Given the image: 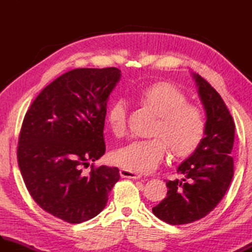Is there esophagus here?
Instances as JSON below:
<instances>
[{"label": "esophagus", "mask_w": 252, "mask_h": 252, "mask_svg": "<svg viewBox=\"0 0 252 252\" xmlns=\"http://www.w3.org/2000/svg\"><path fill=\"white\" fill-rule=\"evenodd\" d=\"M120 175L121 178H126V179H133V180H137L141 178V175L134 172V171H130L126 169H121L120 170Z\"/></svg>", "instance_id": "obj_1"}]
</instances>
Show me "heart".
<instances>
[{
	"mask_svg": "<svg viewBox=\"0 0 252 252\" xmlns=\"http://www.w3.org/2000/svg\"><path fill=\"white\" fill-rule=\"evenodd\" d=\"M141 103L157 116L151 140L134 141L118 149L111 156L119 167L148 172L161 161L168 146L176 157H187L200 145L206 135V117L199 107L189 103L180 88L170 82H156L136 92ZM106 123L116 136L126 130V103L119 98L112 101L106 112Z\"/></svg>",
	"mask_w": 252,
	"mask_h": 252,
	"instance_id": "obj_1",
	"label": "heart"
}]
</instances>
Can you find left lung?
I'll use <instances>...</instances> for the list:
<instances>
[{
    "instance_id": "1",
    "label": "left lung",
    "mask_w": 252,
    "mask_h": 252,
    "mask_svg": "<svg viewBox=\"0 0 252 252\" xmlns=\"http://www.w3.org/2000/svg\"><path fill=\"white\" fill-rule=\"evenodd\" d=\"M194 78L207 112L206 135L178 168L183 179L168 181L167 197L153 208L155 216L172 225L205 218L222 200L234 175L233 117L221 95L199 74Z\"/></svg>"
}]
</instances>
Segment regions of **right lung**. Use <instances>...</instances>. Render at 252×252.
Wrapping results in <instances>:
<instances>
[{"label":"right lung","instance_id":"1","mask_svg":"<svg viewBox=\"0 0 252 252\" xmlns=\"http://www.w3.org/2000/svg\"><path fill=\"white\" fill-rule=\"evenodd\" d=\"M120 76L115 67L72 69L26 112L17 146L20 173L37 205L65 222L97 216L120 179L118 168L92 163L106 151L107 99Z\"/></svg>","mask_w":252,"mask_h":252}]
</instances>
